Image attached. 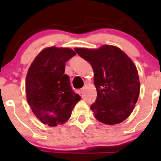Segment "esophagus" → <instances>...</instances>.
<instances>
[{"mask_svg": "<svg viewBox=\"0 0 161 161\" xmlns=\"http://www.w3.org/2000/svg\"><path fill=\"white\" fill-rule=\"evenodd\" d=\"M84 90H84V89H81V90H78L77 92L79 94V95H82V93H83V92H84Z\"/></svg>", "mask_w": 161, "mask_h": 161, "instance_id": "obj_1", "label": "esophagus"}]
</instances>
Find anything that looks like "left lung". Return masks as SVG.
<instances>
[{
    "label": "left lung",
    "mask_w": 161,
    "mask_h": 161,
    "mask_svg": "<svg viewBox=\"0 0 161 161\" xmlns=\"http://www.w3.org/2000/svg\"><path fill=\"white\" fill-rule=\"evenodd\" d=\"M75 50L90 63L93 70L97 97L90 109L96 119L111 125L122 122L134 110L140 90L134 62L123 50L112 45Z\"/></svg>",
    "instance_id": "obj_1"
}]
</instances>
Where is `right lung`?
I'll list each match as a JSON object with an SVG mask.
<instances>
[{
  "instance_id": "add662e5",
  "label": "right lung",
  "mask_w": 161,
  "mask_h": 161,
  "mask_svg": "<svg viewBox=\"0 0 161 161\" xmlns=\"http://www.w3.org/2000/svg\"><path fill=\"white\" fill-rule=\"evenodd\" d=\"M76 53L69 47H50L37 54L25 79L26 99L32 113L43 124L63 125L81 100L64 74L65 63Z\"/></svg>"
}]
</instances>
